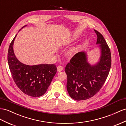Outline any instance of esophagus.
Wrapping results in <instances>:
<instances>
[{
    "mask_svg": "<svg viewBox=\"0 0 126 126\" xmlns=\"http://www.w3.org/2000/svg\"><path fill=\"white\" fill-rule=\"evenodd\" d=\"M57 70L58 72H60L63 70V67L62 65H59L57 67Z\"/></svg>",
    "mask_w": 126,
    "mask_h": 126,
    "instance_id": "1",
    "label": "esophagus"
}]
</instances>
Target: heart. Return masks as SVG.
I'll return each mask as SVG.
<instances>
[{
	"label": "heart",
	"instance_id": "heart-1",
	"mask_svg": "<svg viewBox=\"0 0 126 126\" xmlns=\"http://www.w3.org/2000/svg\"><path fill=\"white\" fill-rule=\"evenodd\" d=\"M74 51V50H70L69 52H68L67 53V55H71L72 54V53Z\"/></svg>",
	"mask_w": 126,
	"mask_h": 126
}]
</instances>
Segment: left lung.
Instances as JSON below:
<instances>
[{
	"label": "left lung",
	"instance_id": "obj_1",
	"mask_svg": "<svg viewBox=\"0 0 126 126\" xmlns=\"http://www.w3.org/2000/svg\"><path fill=\"white\" fill-rule=\"evenodd\" d=\"M97 44H100L101 56L99 62L91 65L87 61L86 54H76L65 68L67 79L66 88L71 97L77 101L92 97L101 89L106 81L111 66L110 49L98 31Z\"/></svg>",
	"mask_w": 126,
	"mask_h": 126
}]
</instances>
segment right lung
<instances>
[{
  "instance_id": "1",
  "label": "right lung",
  "mask_w": 126,
  "mask_h": 126,
  "mask_svg": "<svg viewBox=\"0 0 126 126\" xmlns=\"http://www.w3.org/2000/svg\"><path fill=\"white\" fill-rule=\"evenodd\" d=\"M9 45L7 60L9 70L15 84L24 94L33 97L43 95L49 86L57 68L54 64L30 66L20 62L15 56L13 44Z\"/></svg>"
}]
</instances>
